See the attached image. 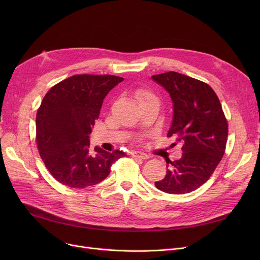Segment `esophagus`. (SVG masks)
<instances>
[{"label":"esophagus","mask_w":260,"mask_h":260,"mask_svg":"<svg viewBox=\"0 0 260 260\" xmlns=\"http://www.w3.org/2000/svg\"><path fill=\"white\" fill-rule=\"evenodd\" d=\"M131 155L135 158H140V159H147L148 158V156L145 153H142V152H139V151H132Z\"/></svg>","instance_id":"esophagus-1"}]
</instances>
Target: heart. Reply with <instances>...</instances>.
<instances>
[{
  "instance_id": "b5f03b06",
  "label": "heart",
  "mask_w": 260,
  "mask_h": 260,
  "mask_svg": "<svg viewBox=\"0 0 260 260\" xmlns=\"http://www.w3.org/2000/svg\"><path fill=\"white\" fill-rule=\"evenodd\" d=\"M136 98L139 101V103L144 102V101H148V100H153V99H157L155 95L144 88H140L137 91H136Z\"/></svg>"
}]
</instances>
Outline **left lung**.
<instances>
[{"instance_id": "left-lung-1", "label": "left lung", "mask_w": 260, "mask_h": 260, "mask_svg": "<svg viewBox=\"0 0 260 260\" xmlns=\"http://www.w3.org/2000/svg\"><path fill=\"white\" fill-rule=\"evenodd\" d=\"M152 79L173 101L168 137L182 144L181 158L167 160V175L155 185L168 194L190 193L208 181L224 154L226 119L217 94L204 82L176 72Z\"/></svg>"}]
</instances>
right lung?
<instances>
[{"mask_svg": "<svg viewBox=\"0 0 260 260\" xmlns=\"http://www.w3.org/2000/svg\"><path fill=\"white\" fill-rule=\"evenodd\" d=\"M123 78L112 75H75L52 86L36 118L37 144L52 177L70 187L103 181L125 153H108L89 146V135L106 94Z\"/></svg>", "mask_w": 260, "mask_h": 260, "instance_id": "obj_1", "label": "right lung"}]
</instances>
